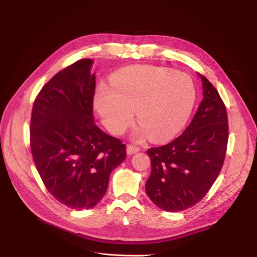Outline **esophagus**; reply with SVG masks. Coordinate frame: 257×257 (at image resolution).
<instances>
[{"label":"esophagus","instance_id":"obj_1","mask_svg":"<svg viewBox=\"0 0 257 257\" xmlns=\"http://www.w3.org/2000/svg\"><path fill=\"white\" fill-rule=\"evenodd\" d=\"M139 151H140V148L139 147H136V146H133V145H128L127 146V154H129V155L137 153Z\"/></svg>","mask_w":257,"mask_h":257}]
</instances>
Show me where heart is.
I'll list each match as a JSON object with an SVG mask.
<instances>
[{
    "mask_svg": "<svg viewBox=\"0 0 257 257\" xmlns=\"http://www.w3.org/2000/svg\"><path fill=\"white\" fill-rule=\"evenodd\" d=\"M196 102L193 80L167 67L138 65L111 79V87L102 83L94 105L103 124L119 134L131 124L134 110L142 127L134 131L139 141L149 136L156 142L172 139L185 126Z\"/></svg>",
    "mask_w": 257,
    "mask_h": 257,
    "instance_id": "heart-1",
    "label": "heart"
}]
</instances>
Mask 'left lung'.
<instances>
[{"label": "left lung", "mask_w": 257, "mask_h": 257, "mask_svg": "<svg viewBox=\"0 0 257 257\" xmlns=\"http://www.w3.org/2000/svg\"><path fill=\"white\" fill-rule=\"evenodd\" d=\"M203 100L191 124L171 143L147 151L151 175L146 193L166 211H181L203 199L224 165L228 143L226 106L218 90L201 76Z\"/></svg>", "instance_id": "1"}]
</instances>
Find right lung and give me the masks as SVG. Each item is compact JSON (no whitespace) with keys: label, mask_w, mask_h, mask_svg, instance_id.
Masks as SVG:
<instances>
[{"label":"right lung","mask_w":257,"mask_h":257,"mask_svg":"<svg viewBox=\"0 0 257 257\" xmlns=\"http://www.w3.org/2000/svg\"><path fill=\"white\" fill-rule=\"evenodd\" d=\"M80 59L58 72L33 103L30 147L48 192L74 209L103 198L110 173L126 158V145L93 123L96 77Z\"/></svg>","instance_id":"obj_1"}]
</instances>
